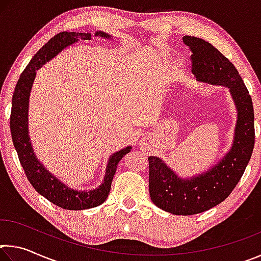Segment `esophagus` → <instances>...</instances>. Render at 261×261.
Segmentation results:
<instances>
[{
  "label": "esophagus",
  "mask_w": 261,
  "mask_h": 261,
  "mask_svg": "<svg viewBox=\"0 0 261 261\" xmlns=\"http://www.w3.org/2000/svg\"><path fill=\"white\" fill-rule=\"evenodd\" d=\"M146 139H143L140 141V146H146Z\"/></svg>",
  "instance_id": "obj_1"
}]
</instances>
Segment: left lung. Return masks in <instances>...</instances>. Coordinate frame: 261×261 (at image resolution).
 Segmentation results:
<instances>
[{"label": "left lung", "mask_w": 261, "mask_h": 261, "mask_svg": "<svg viewBox=\"0 0 261 261\" xmlns=\"http://www.w3.org/2000/svg\"><path fill=\"white\" fill-rule=\"evenodd\" d=\"M197 81L226 86L237 109L232 146L223 159L191 178L178 177L160 158L149 156V196L159 208L175 215L198 214L219 205L240 182L254 146V113L249 91L237 69L210 42L187 37Z\"/></svg>", "instance_id": "left-lung-1"}]
</instances>
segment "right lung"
<instances>
[{"label": "right lung", "mask_w": 261, "mask_h": 261, "mask_svg": "<svg viewBox=\"0 0 261 261\" xmlns=\"http://www.w3.org/2000/svg\"><path fill=\"white\" fill-rule=\"evenodd\" d=\"M105 39H112L109 34L105 32H95V37ZM78 40H91L90 33H76V32H61L53 37L45 46L39 49L33 56L28 67L17 82L14 95H12V107L10 115V131L12 143L18 154L20 165L26 174V177L42 197L49 200L53 204L64 210L81 211L96 207L107 199L112 187V180L116 168L121 159L126 153L131 151V146L122 148L121 151L112 154L109 158L103 183L98 189L90 191H78L70 189L50 174L42 163L38 160L33 152L32 145L29 136V99L30 92L32 88L35 71L41 68L46 62L50 61L61 50Z\"/></svg>", "instance_id": "right-lung-1"}]
</instances>
